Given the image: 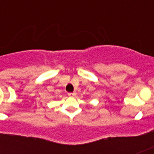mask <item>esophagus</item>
I'll return each mask as SVG.
<instances>
[{
  "label": "esophagus",
  "mask_w": 154,
  "mask_h": 154,
  "mask_svg": "<svg viewBox=\"0 0 154 154\" xmlns=\"http://www.w3.org/2000/svg\"><path fill=\"white\" fill-rule=\"evenodd\" d=\"M68 95H69V97H75L76 95H77V94H76L75 92H73V93H69V94H68Z\"/></svg>",
  "instance_id": "obj_1"
}]
</instances>
